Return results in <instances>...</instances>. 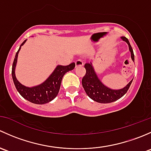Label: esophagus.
<instances>
[{"instance_id": "1", "label": "esophagus", "mask_w": 151, "mask_h": 151, "mask_svg": "<svg viewBox=\"0 0 151 151\" xmlns=\"http://www.w3.org/2000/svg\"><path fill=\"white\" fill-rule=\"evenodd\" d=\"M84 66V63L83 60H77L75 62V66L76 67H82Z\"/></svg>"}]
</instances>
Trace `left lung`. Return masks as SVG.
I'll return each instance as SVG.
<instances>
[{
	"label": "left lung",
	"instance_id": "left-lung-1",
	"mask_svg": "<svg viewBox=\"0 0 151 151\" xmlns=\"http://www.w3.org/2000/svg\"><path fill=\"white\" fill-rule=\"evenodd\" d=\"M121 38L129 45V50L131 52V58H132V60L134 62V55L133 50L129 40L125 36H122ZM85 68L86 69V74L82 80L83 87L87 95L91 99L99 103L106 104V103L113 102L121 99L126 93L133 80H131L128 83V85H126L124 88L121 89H112L103 84L102 82L99 80L91 62L85 63Z\"/></svg>",
	"mask_w": 151,
	"mask_h": 151
}]
</instances>
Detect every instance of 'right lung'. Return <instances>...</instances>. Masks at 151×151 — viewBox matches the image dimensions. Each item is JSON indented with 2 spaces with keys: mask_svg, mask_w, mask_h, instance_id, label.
<instances>
[{
  "mask_svg": "<svg viewBox=\"0 0 151 151\" xmlns=\"http://www.w3.org/2000/svg\"><path fill=\"white\" fill-rule=\"evenodd\" d=\"M27 41L25 40L19 47V50L17 52L12 65V75L14 83L19 93L30 102L36 104H44L52 101L59 92L60 88L62 78L68 71H71L75 67V63H71L68 66H56L54 71L49 76L48 78L42 84L33 87H27L21 84L15 76V68L17 62L18 53L20 50L21 47Z\"/></svg>",
  "mask_w": 151,
  "mask_h": 151,
  "instance_id": "1",
  "label": "right lung"
}]
</instances>
